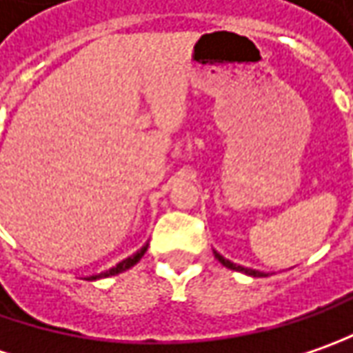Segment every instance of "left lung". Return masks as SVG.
I'll return each mask as SVG.
<instances>
[{"label":"left lung","instance_id":"left-lung-1","mask_svg":"<svg viewBox=\"0 0 353 353\" xmlns=\"http://www.w3.org/2000/svg\"><path fill=\"white\" fill-rule=\"evenodd\" d=\"M214 258L221 261L225 268H228V270H234V272H242V274L246 275H254V277H265V274L263 272H258V270H252V268H244V265H238V263H232L230 260H226V258H223L219 252H214Z\"/></svg>","mask_w":353,"mask_h":353}]
</instances>
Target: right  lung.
Instances as JSON below:
<instances>
[{
  "label": "right lung",
  "mask_w": 353,
  "mask_h": 353,
  "mask_svg": "<svg viewBox=\"0 0 353 353\" xmlns=\"http://www.w3.org/2000/svg\"><path fill=\"white\" fill-rule=\"evenodd\" d=\"M146 250H148V244H146V246H142V248H140L137 254L128 256L127 260L119 261L115 268H111V270H107V272H103V274H99V275H92V277H88V279H90V281H93V279H99V277H111V275L121 274V272H127L128 268H132L134 263H139L140 258H142V256L146 254Z\"/></svg>",
  "instance_id": "1"
}]
</instances>
